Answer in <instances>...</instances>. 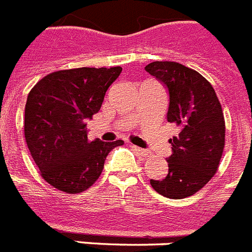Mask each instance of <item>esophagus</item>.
Here are the masks:
<instances>
[{"mask_svg":"<svg viewBox=\"0 0 252 252\" xmlns=\"http://www.w3.org/2000/svg\"><path fill=\"white\" fill-rule=\"evenodd\" d=\"M132 149L134 150V151H137L141 156H150V151H147V150L145 149H141V147H137V146L132 145Z\"/></svg>","mask_w":252,"mask_h":252,"instance_id":"obj_1","label":"esophagus"}]
</instances>
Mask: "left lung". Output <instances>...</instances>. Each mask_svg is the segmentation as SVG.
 Listing matches in <instances>:
<instances>
[{
    "instance_id": "left-lung-1",
    "label": "left lung",
    "mask_w": 252,
    "mask_h": 252,
    "mask_svg": "<svg viewBox=\"0 0 252 252\" xmlns=\"http://www.w3.org/2000/svg\"><path fill=\"white\" fill-rule=\"evenodd\" d=\"M145 69L168 87V122L178 126V134L169 139L168 175L150 183L164 197L181 200L205 187L219 168L225 145L223 110L198 71L175 61H154Z\"/></svg>"
}]
</instances>
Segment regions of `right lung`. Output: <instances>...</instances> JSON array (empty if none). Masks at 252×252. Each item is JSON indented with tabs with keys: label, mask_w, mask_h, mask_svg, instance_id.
<instances>
[{
	"label": "right lung",
	"mask_w": 252,
	"mask_h": 252,
	"mask_svg": "<svg viewBox=\"0 0 252 252\" xmlns=\"http://www.w3.org/2000/svg\"><path fill=\"white\" fill-rule=\"evenodd\" d=\"M122 67H78L50 73L31 90L25 105L24 136L48 185L79 193L102 173L109 152L124 141L87 137V120L100 111L107 88Z\"/></svg>",
	"instance_id": "1"
}]
</instances>
